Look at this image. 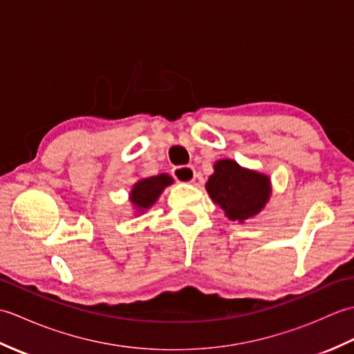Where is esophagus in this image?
Masks as SVG:
<instances>
[{"instance_id":"34e87169","label":"esophagus","mask_w":354,"mask_h":354,"mask_svg":"<svg viewBox=\"0 0 354 354\" xmlns=\"http://www.w3.org/2000/svg\"><path fill=\"white\" fill-rule=\"evenodd\" d=\"M173 176L178 183H193L196 178V171L192 165H179V167L173 169Z\"/></svg>"}]
</instances>
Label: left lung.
Instances as JSON below:
<instances>
[{
	"label": "left lung",
	"mask_w": 354,
	"mask_h": 354,
	"mask_svg": "<svg viewBox=\"0 0 354 354\" xmlns=\"http://www.w3.org/2000/svg\"><path fill=\"white\" fill-rule=\"evenodd\" d=\"M214 173L205 184L207 193L230 221L243 223L257 216L272 194L270 178L265 173L242 167L234 160L216 161Z\"/></svg>",
	"instance_id": "obj_1"
}]
</instances>
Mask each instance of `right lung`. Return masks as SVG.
I'll list each match as a JSON object with an SVG mask.
<instances>
[{
	"label": "right lung",
	"instance_id": "1",
	"mask_svg": "<svg viewBox=\"0 0 354 354\" xmlns=\"http://www.w3.org/2000/svg\"><path fill=\"white\" fill-rule=\"evenodd\" d=\"M173 178L167 173H161L156 176L140 178L137 183L132 185L129 192V202L137 214H142L150 207L155 205V202L160 199L161 193L171 185Z\"/></svg>",
	"mask_w": 354,
	"mask_h": 354
}]
</instances>
